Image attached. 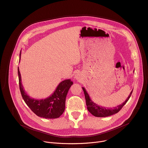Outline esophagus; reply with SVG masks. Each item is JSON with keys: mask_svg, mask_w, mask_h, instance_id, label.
<instances>
[{"mask_svg": "<svg viewBox=\"0 0 148 148\" xmlns=\"http://www.w3.org/2000/svg\"><path fill=\"white\" fill-rule=\"evenodd\" d=\"M80 75H81L80 73H77V74H75V78L77 79H78L79 78H80Z\"/></svg>", "mask_w": 148, "mask_h": 148, "instance_id": "1", "label": "esophagus"}]
</instances>
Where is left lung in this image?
I'll list each match as a JSON object with an SVG mask.
<instances>
[{
  "mask_svg": "<svg viewBox=\"0 0 148 148\" xmlns=\"http://www.w3.org/2000/svg\"><path fill=\"white\" fill-rule=\"evenodd\" d=\"M82 90L84 91V95H85L86 101V105L87 106V110L88 111L94 116L97 117H106L112 115H114L115 114L118 113L122 108L125 105V103L128 102L131 96V94L132 93L133 90L131 92L130 94L129 95L128 97L126 98V99L122 103L120 104L119 105H118L117 107L112 108H105L103 107H101L98 105V104L94 102L90 98L88 94L87 93V91L84 87H82Z\"/></svg>",
  "mask_w": 148,
  "mask_h": 148,
  "instance_id": "8db88e82",
  "label": "left lung"
}]
</instances>
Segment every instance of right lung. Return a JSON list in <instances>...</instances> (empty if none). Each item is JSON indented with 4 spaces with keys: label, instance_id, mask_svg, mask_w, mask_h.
<instances>
[{
    "label": "right lung",
    "instance_id": "obj_1",
    "mask_svg": "<svg viewBox=\"0 0 148 148\" xmlns=\"http://www.w3.org/2000/svg\"><path fill=\"white\" fill-rule=\"evenodd\" d=\"M21 51L20 53V60ZM19 60V61H20ZM19 88L25 103L38 116L46 119L59 118L64 112L66 107V98L70 87L73 84L70 79L61 81L54 92L50 97L37 99L29 96L23 89L20 73L18 67Z\"/></svg>",
    "mask_w": 148,
    "mask_h": 148
}]
</instances>
